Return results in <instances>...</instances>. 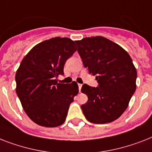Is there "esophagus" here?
Segmentation results:
<instances>
[{
	"mask_svg": "<svg viewBox=\"0 0 152 152\" xmlns=\"http://www.w3.org/2000/svg\"><path fill=\"white\" fill-rule=\"evenodd\" d=\"M78 87H79V91H80V92H81V87H82V84L79 83Z\"/></svg>",
	"mask_w": 152,
	"mask_h": 152,
	"instance_id": "esophagus-1",
	"label": "esophagus"
}]
</instances>
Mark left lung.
<instances>
[{"label":"left lung","instance_id":"obj_1","mask_svg":"<svg viewBox=\"0 0 152 152\" xmlns=\"http://www.w3.org/2000/svg\"><path fill=\"white\" fill-rule=\"evenodd\" d=\"M75 42L84 67L98 83L97 87L82 86V93L88 97L81 105L83 112L91 123H111L125 112L136 91V68L129 54L107 38L97 36Z\"/></svg>","mask_w":152,"mask_h":152}]
</instances>
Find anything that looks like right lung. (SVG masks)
<instances>
[{
    "label": "right lung",
    "mask_w": 152,
    "mask_h": 152,
    "mask_svg": "<svg viewBox=\"0 0 152 152\" xmlns=\"http://www.w3.org/2000/svg\"><path fill=\"white\" fill-rule=\"evenodd\" d=\"M75 51L69 38H51L33 47L21 62L15 74L16 94L25 112L38 125L56 127L65 121L78 84L60 83L57 78L64 75L65 61Z\"/></svg>",
    "instance_id": "1"
}]
</instances>
